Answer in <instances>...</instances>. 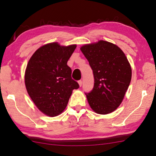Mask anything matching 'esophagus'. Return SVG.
Returning <instances> with one entry per match:
<instances>
[{
  "label": "esophagus",
  "mask_w": 156,
  "mask_h": 156,
  "mask_svg": "<svg viewBox=\"0 0 156 156\" xmlns=\"http://www.w3.org/2000/svg\"><path fill=\"white\" fill-rule=\"evenodd\" d=\"M78 84H79V86L81 87L82 85V80H79L78 81Z\"/></svg>",
  "instance_id": "1"
}]
</instances>
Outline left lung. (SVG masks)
Here are the masks:
<instances>
[{
  "mask_svg": "<svg viewBox=\"0 0 156 156\" xmlns=\"http://www.w3.org/2000/svg\"><path fill=\"white\" fill-rule=\"evenodd\" d=\"M80 50L93 71L94 88L86 93L91 108L107 115L121 105L131 80V68L125 54L117 45L100 40L86 44Z\"/></svg>",
  "mask_w": 156,
  "mask_h": 156,
  "instance_id": "obj_1",
  "label": "left lung"
}]
</instances>
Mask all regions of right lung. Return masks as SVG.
I'll list each match as a JSON object with an SVG mask.
<instances>
[{
  "label": "right lung",
  "instance_id": "add662e5",
  "mask_svg": "<svg viewBox=\"0 0 156 156\" xmlns=\"http://www.w3.org/2000/svg\"><path fill=\"white\" fill-rule=\"evenodd\" d=\"M76 48V45L50 43L37 49L29 60L25 74L26 89L39 110L49 117L61 114L72 90L79 88L67 65Z\"/></svg>",
  "mask_w": 156,
  "mask_h": 156
}]
</instances>
